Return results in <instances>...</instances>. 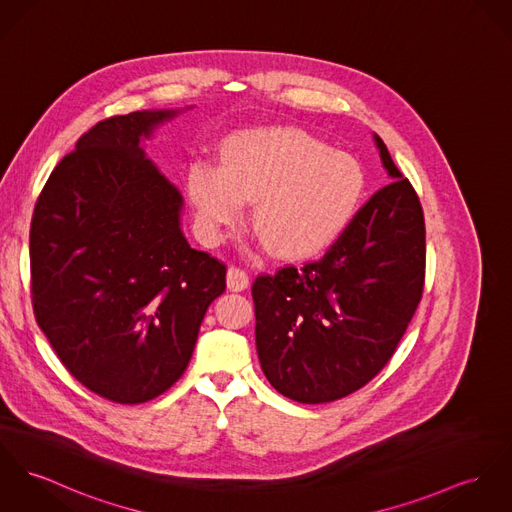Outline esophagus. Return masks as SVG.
<instances>
[{
  "instance_id": "1",
  "label": "esophagus",
  "mask_w": 512,
  "mask_h": 512,
  "mask_svg": "<svg viewBox=\"0 0 512 512\" xmlns=\"http://www.w3.org/2000/svg\"><path fill=\"white\" fill-rule=\"evenodd\" d=\"M230 280H232V284L236 286L237 290H239V288H245V286H247V282H249V280H247V275H245V273H241V271H236V275L232 276Z\"/></svg>"
}]
</instances>
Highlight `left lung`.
<instances>
[{"instance_id":"8db88e82","label":"left lung","mask_w":512,"mask_h":512,"mask_svg":"<svg viewBox=\"0 0 512 512\" xmlns=\"http://www.w3.org/2000/svg\"><path fill=\"white\" fill-rule=\"evenodd\" d=\"M267 206L323 255L255 280V343L276 392L323 403L366 386L423 296L425 220L378 134L304 113L278 124L263 159Z\"/></svg>"}]
</instances>
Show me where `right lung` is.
Listing matches in <instances>:
<instances>
[{"label":"right lung","instance_id":"1","mask_svg":"<svg viewBox=\"0 0 512 512\" xmlns=\"http://www.w3.org/2000/svg\"><path fill=\"white\" fill-rule=\"evenodd\" d=\"M163 113L91 126L58 161L35 204L33 306L83 386L118 403L165 394L187 370L212 300L222 226Z\"/></svg>","mask_w":512,"mask_h":512}]
</instances>
